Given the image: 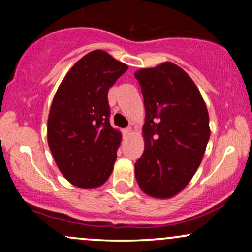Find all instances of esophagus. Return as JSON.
Returning a JSON list of instances; mask_svg holds the SVG:
<instances>
[{
    "label": "esophagus",
    "instance_id": "1",
    "mask_svg": "<svg viewBox=\"0 0 252 252\" xmlns=\"http://www.w3.org/2000/svg\"><path fill=\"white\" fill-rule=\"evenodd\" d=\"M123 132L126 135H130L132 132V128H131V126H128V128H126V129L123 130Z\"/></svg>",
    "mask_w": 252,
    "mask_h": 252
}]
</instances>
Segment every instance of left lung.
I'll return each mask as SVG.
<instances>
[{
  "label": "left lung",
  "instance_id": "obj_1",
  "mask_svg": "<svg viewBox=\"0 0 252 252\" xmlns=\"http://www.w3.org/2000/svg\"><path fill=\"white\" fill-rule=\"evenodd\" d=\"M143 94L144 152L135 163L138 186L167 199L187 186L210 140V120L200 91L181 67L163 63L135 72Z\"/></svg>",
  "mask_w": 252,
  "mask_h": 252
}]
</instances>
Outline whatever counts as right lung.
Here are the masks:
<instances>
[{
    "label": "right lung",
    "mask_w": 252,
    "mask_h": 252,
    "mask_svg": "<svg viewBox=\"0 0 252 252\" xmlns=\"http://www.w3.org/2000/svg\"><path fill=\"white\" fill-rule=\"evenodd\" d=\"M128 70L96 50L72 66L57 90L47 122L48 146L63 175L80 189L99 187L114 169L122 135L110 124L109 89Z\"/></svg>",
    "instance_id": "add662e5"
}]
</instances>
